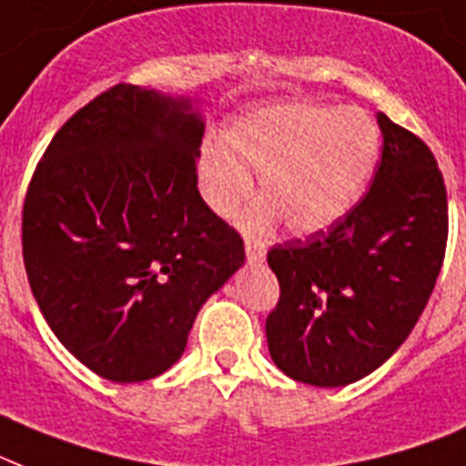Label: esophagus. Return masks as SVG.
<instances>
[{"mask_svg":"<svg viewBox=\"0 0 466 466\" xmlns=\"http://www.w3.org/2000/svg\"><path fill=\"white\" fill-rule=\"evenodd\" d=\"M244 246H246V258H248V263H263V260H265V244H263V241L246 237Z\"/></svg>","mask_w":466,"mask_h":466,"instance_id":"34e87169","label":"esophagus"}]
</instances>
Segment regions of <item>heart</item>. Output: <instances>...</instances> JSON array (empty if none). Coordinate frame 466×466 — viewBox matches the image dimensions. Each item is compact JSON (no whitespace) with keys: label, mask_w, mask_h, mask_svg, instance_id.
<instances>
[{"label":"heart","mask_w":466,"mask_h":466,"mask_svg":"<svg viewBox=\"0 0 466 466\" xmlns=\"http://www.w3.org/2000/svg\"><path fill=\"white\" fill-rule=\"evenodd\" d=\"M381 135L360 108L272 104L244 113L198 156L203 197L229 215L253 191L260 173L265 198L253 225L284 218L296 234L327 232L365 197L377 170Z\"/></svg>","instance_id":"obj_1"}]
</instances>
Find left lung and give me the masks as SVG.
Instances as JSON below:
<instances>
[{
  "mask_svg": "<svg viewBox=\"0 0 466 466\" xmlns=\"http://www.w3.org/2000/svg\"><path fill=\"white\" fill-rule=\"evenodd\" d=\"M384 147L372 187L327 232L269 248L279 303L269 355L287 377L334 389L372 374L429 303L448 241V197L431 148L377 113Z\"/></svg>",
  "mask_w": 466,
  "mask_h": 466,
  "instance_id": "8db88e82",
  "label": "left lung"
}]
</instances>
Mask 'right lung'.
I'll list each match as a JSON object with an SVG mask.
<instances>
[{
	"mask_svg": "<svg viewBox=\"0 0 466 466\" xmlns=\"http://www.w3.org/2000/svg\"><path fill=\"white\" fill-rule=\"evenodd\" d=\"M189 99L116 85L54 135L23 203V260L56 339L94 374L135 384L177 362L244 241L197 189Z\"/></svg>",
	"mask_w": 466,
	"mask_h": 466,
	"instance_id": "1",
	"label": "right lung"
}]
</instances>
